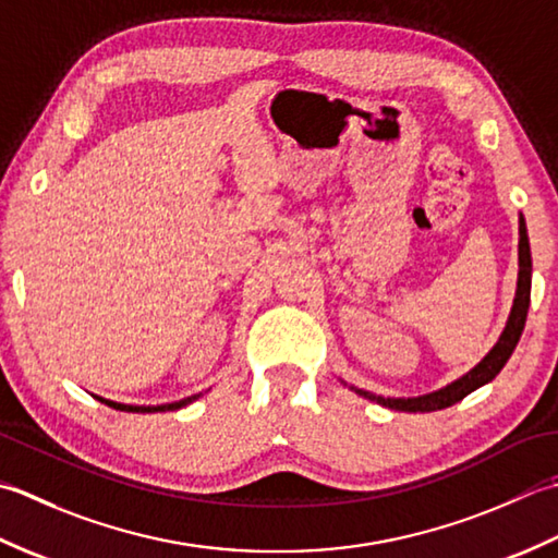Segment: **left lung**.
<instances>
[{
    "label": "left lung",
    "mask_w": 558,
    "mask_h": 558,
    "mask_svg": "<svg viewBox=\"0 0 558 558\" xmlns=\"http://www.w3.org/2000/svg\"><path fill=\"white\" fill-rule=\"evenodd\" d=\"M518 231H520V243H518V287H515V299H513V308H510L508 323L504 327L498 342L492 347V351L476 363L472 371H468L462 378L448 383L446 388L434 390L428 395H418V397H383V395H373L368 390L354 388L349 385L356 395L366 397L371 402H378L388 409H395V412H436V409H446L452 407L454 402H460L468 397L470 392L480 390L482 385L492 383L501 368L508 363L510 354H513L522 329H525L527 320V308H530V289H532V255H530V241H527V226L525 219H518ZM344 383V380H342ZM347 385V383H344Z\"/></svg>",
    "instance_id": "8db88e82"
}]
</instances>
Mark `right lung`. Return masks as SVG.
<instances>
[{
	"label": "right lung",
	"mask_w": 558,
	"mask_h": 558,
	"mask_svg": "<svg viewBox=\"0 0 558 558\" xmlns=\"http://www.w3.org/2000/svg\"><path fill=\"white\" fill-rule=\"evenodd\" d=\"M96 400H100L104 404H108V407H112V409H118V412H132V414H154V412H175V409H180V407H187L190 402H195L197 397H202V392L199 395H192V397H185V400H180V402H170V404H156V407H144V404H122V402H112V400H106V397H98V395H94Z\"/></svg>",
	"instance_id": "obj_1"
}]
</instances>
